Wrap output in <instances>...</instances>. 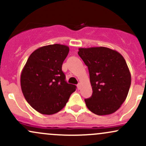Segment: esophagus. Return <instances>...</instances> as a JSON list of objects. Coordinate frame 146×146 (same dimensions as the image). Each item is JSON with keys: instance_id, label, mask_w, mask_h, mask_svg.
I'll use <instances>...</instances> for the list:
<instances>
[{"instance_id": "obj_1", "label": "esophagus", "mask_w": 146, "mask_h": 146, "mask_svg": "<svg viewBox=\"0 0 146 146\" xmlns=\"http://www.w3.org/2000/svg\"><path fill=\"white\" fill-rule=\"evenodd\" d=\"M77 87H78V88L79 90L80 89V88H81V84H80V83H79L78 85H77Z\"/></svg>"}]
</instances>
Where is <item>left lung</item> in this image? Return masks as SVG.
<instances>
[{
	"label": "left lung",
	"mask_w": 146,
	"mask_h": 146,
	"mask_svg": "<svg viewBox=\"0 0 146 146\" xmlns=\"http://www.w3.org/2000/svg\"><path fill=\"white\" fill-rule=\"evenodd\" d=\"M78 55L88 66L92 96L87 108L98 115H110L121 107L128 95L131 75L123 57L109 48H80Z\"/></svg>",
	"instance_id": "8db88e82"
}]
</instances>
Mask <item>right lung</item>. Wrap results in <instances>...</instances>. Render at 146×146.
<instances>
[{
	"mask_svg": "<svg viewBox=\"0 0 146 146\" xmlns=\"http://www.w3.org/2000/svg\"><path fill=\"white\" fill-rule=\"evenodd\" d=\"M69 48L54 44L42 46L30 55L23 68L21 86L25 100L38 113L53 115L61 110L76 90L62 71Z\"/></svg>",
	"mask_w": 146,
	"mask_h": 146,
	"instance_id": "right-lung-1",
	"label": "right lung"
}]
</instances>
